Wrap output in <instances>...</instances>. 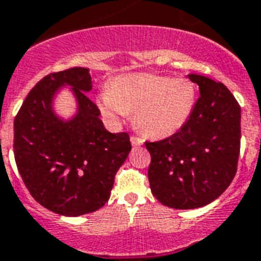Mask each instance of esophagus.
Here are the masks:
<instances>
[{
  "instance_id": "1",
  "label": "esophagus",
  "mask_w": 261,
  "mask_h": 261,
  "mask_svg": "<svg viewBox=\"0 0 261 261\" xmlns=\"http://www.w3.org/2000/svg\"><path fill=\"white\" fill-rule=\"evenodd\" d=\"M130 143H132V145L139 146L144 143V139H141L139 136H130Z\"/></svg>"
}]
</instances>
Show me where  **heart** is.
<instances>
[{"label":"heart","instance_id":"heart-1","mask_svg":"<svg viewBox=\"0 0 261 261\" xmlns=\"http://www.w3.org/2000/svg\"><path fill=\"white\" fill-rule=\"evenodd\" d=\"M197 98L193 81L140 73L117 79L101 92V113L113 122L135 113L136 126L150 137L173 135L192 115Z\"/></svg>","mask_w":261,"mask_h":261}]
</instances>
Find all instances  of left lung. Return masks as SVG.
Wrapping results in <instances>:
<instances>
[{
    "label": "left lung",
    "instance_id": "1",
    "mask_svg": "<svg viewBox=\"0 0 261 261\" xmlns=\"http://www.w3.org/2000/svg\"><path fill=\"white\" fill-rule=\"evenodd\" d=\"M200 97L189 120L172 136L145 141L150 153V191L163 205L200 208L233 180L240 153V105L223 83L189 74Z\"/></svg>",
    "mask_w": 261,
    "mask_h": 261
}]
</instances>
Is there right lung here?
Returning <instances> with one entry per match:
<instances>
[{
    "mask_svg": "<svg viewBox=\"0 0 261 261\" xmlns=\"http://www.w3.org/2000/svg\"><path fill=\"white\" fill-rule=\"evenodd\" d=\"M62 85L73 88L79 113L68 123L51 112ZM92 89L87 68L50 73L29 92L14 118V159L33 199L62 216H81L109 200L118 168L132 149L126 132L111 133L100 109L85 92Z\"/></svg>",
    "mask_w": 261,
    "mask_h": 261,
    "instance_id": "1",
    "label": "right lung"
}]
</instances>
